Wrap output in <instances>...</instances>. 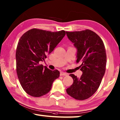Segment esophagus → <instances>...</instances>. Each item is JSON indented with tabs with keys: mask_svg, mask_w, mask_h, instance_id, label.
Masks as SVG:
<instances>
[{
	"mask_svg": "<svg viewBox=\"0 0 120 120\" xmlns=\"http://www.w3.org/2000/svg\"><path fill=\"white\" fill-rule=\"evenodd\" d=\"M67 74L64 72H60V76H67Z\"/></svg>",
	"mask_w": 120,
	"mask_h": 120,
	"instance_id": "1",
	"label": "esophagus"
}]
</instances>
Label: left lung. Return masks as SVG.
Listing matches in <instances>:
<instances>
[{"mask_svg":"<svg viewBox=\"0 0 120 120\" xmlns=\"http://www.w3.org/2000/svg\"><path fill=\"white\" fill-rule=\"evenodd\" d=\"M66 34L77 49L76 62H81L79 67L83 72L80 78L70 75L74 82L67 93L76 100H86L97 91L105 75L107 63L105 45L96 33L88 29Z\"/></svg>","mask_w":120,"mask_h":120,"instance_id":"1","label":"left lung"}]
</instances>
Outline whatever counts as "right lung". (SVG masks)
<instances>
[{"instance_id": "right-lung-1", "label": "right lung", "mask_w": 120, "mask_h": 120, "mask_svg": "<svg viewBox=\"0 0 120 120\" xmlns=\"http://www.w3.org/2000/svg\"><path fill=\"white\" fill-rule=\"evenodd\" d=\"M65 35L64 30L51 32L32 29L19 40L15 53L17 74L22 88L29 95L41 97L46 94L59 77V71L51 70L40 63Z\"/></svg>"}]
</instances>
